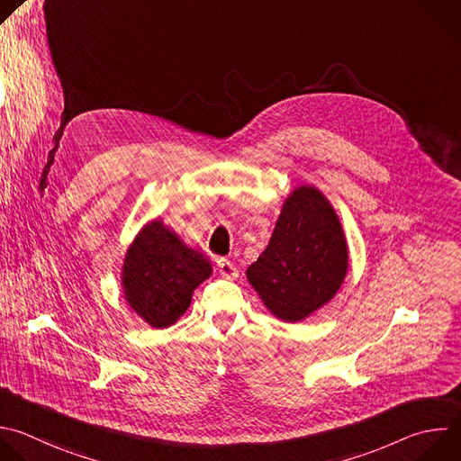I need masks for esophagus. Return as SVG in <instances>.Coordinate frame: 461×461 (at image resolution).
<instances>
[{"label": "esophagus", "mask_w": 461, "mask_h": 461, "mask_svg": "<svg viewBox=\"0 0 461 461\" xmlns=\"http://www.w3.org/2000/svg\"><path fill=\"white\" fill-rule=\"evenodd\" d=\"M217 267H219V273L224 276V278H237V275H239V267L231 262V260H228V258H221V260H217Z\"/></svg>", "instance_id": "esophagus-1"}]
</instances>
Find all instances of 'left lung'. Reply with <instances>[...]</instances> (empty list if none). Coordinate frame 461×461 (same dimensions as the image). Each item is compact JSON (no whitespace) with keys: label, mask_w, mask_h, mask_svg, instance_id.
Wrapping results in <instances>:
<instances>
[{"label":"left lung","mask_w":461,"mask_h":461,"mask_svg":"<svg viewBox=\"0 0 461 461\" xmlns=\"http://www.w3.org/2000/svg\"><path fill=\"white\" fill-rule=\"evenodd\" d=\"M348 262V242L333 206L317 188L298 186L246 276L271 315L300 322L337 294Z\"/></svg>","instance_id":"obj_1"}]
</instances>
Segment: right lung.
Here are the masks:
<instances>
[{
	"instance_id": "add662e5",
	"label": "right lung",
	"mask_w": 461,
	"mask_h": 461,
	"mask_svg": "<svg viewBox=\"0 0 461 461\" xmlns=\"http://www.w3.org/2000/svg\"><path fill=\"white\" fill-rule=\"evenodd\" d=\"M210 275V260L156 219L130 244L121 285L130 308L151 328L163 330L185 315L195 287Z\"/></svg>"
}]
</instances>
